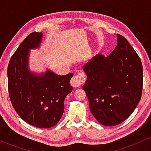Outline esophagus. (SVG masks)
Instances as JSON below:
<instances>
[{
  "label": "esophagus",
  "mask_w": 151,
  "mask_h": 151,
  "mask_svg": "<svg viewBox=\"0 0 151 151\" xmlns=\"http://www.w3.org/2000/svg\"><path fill=\"white\" fill-rule=\"evenodd\" d=\"M85 80V75L83 73H79L77 75L74 76L71 80V85L73 88H78Z\"/></svg>",
  "instance_id": "1"
}]
</instances>
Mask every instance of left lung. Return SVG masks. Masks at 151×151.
<instances>
[{"label": "left lung", "instance_id": "left-lung-1", "mask_svg": "<svg viewBox=\"0 0 151 151\" xmlns=\"http://www.w3.org/2000/svg\"><path fill=\"white\" fill-rule=\"evenodd\" d=\"M83 88L90 110L101 124L113 126L127 119L140 101L143 70L139 57L121 35L107 56L98 53L84 65Z\"/></svg>", "mask_w": 151, "mask_h": 151}]
</instances>
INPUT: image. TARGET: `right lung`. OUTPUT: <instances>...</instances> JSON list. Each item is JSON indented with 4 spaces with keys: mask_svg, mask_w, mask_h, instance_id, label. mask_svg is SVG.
Returning a JSON list of instances; mask_svg holds the SVG:
<instances>
[{
    "mask_svg": "<svg viewBox=\"0 0 151 151\" xmlns=\"http://www.w3.org/2000/svg\"><path fill=\"white\" fill-rule=\"evenodd\" d=\"M43 33H33L25 39L9 63V93L12 106L22 120L31 126L48 129L55 126L64 111V100L73 88V73L58 75L48 68L30 71V50L40 48Z\"/></svg>",
    "mask_w": 151,
    "mask_h": 151,
    "instance_id": "1",
    "label": "right lung"
}]
</instances>
